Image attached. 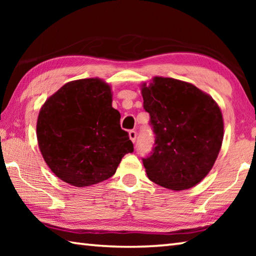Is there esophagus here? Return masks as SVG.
<instances>
[{
  "label": "esophagus",
  "instance_id": "obj_1",
  "mask_svg": "<svg viewBox=\"0 0 256 256\" xmlns=\"http://www.w3.org/2000/svg\"><path fill=\"white\" fill-rule=\"evenodd\" d=\"M128 136H130V138H131V141L133 142V144L136 141V132L134 131V130H131V131L128 132Z\"/></svg>",
  "mask_w": 256,
  "mask_h": 256
}]
</instances>
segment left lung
<instances>
[{
	"instance_id": "obj_1",
	"label": "left lung",
	"mask_w": 256,
	"mask_h": 256,
	"mask_svg": "<svg viewBox=\"0 0 256 256\" xmlns=\"http://www.w3.org/2000/svg\"><path fill=\"white\" fill-rule=\"evenodd\" d=\"M154 146L142 159L149 180L172 190L190 188L214 167L224 138L222 110L188 82L154 76L142 84Z\"/></svg>"
}]
</instances>
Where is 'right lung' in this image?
<instances>
[{
	"instance_id": "obj_1",
	"label": "right lung",
	"mask_w": 256,
	"mask_h": 256,
	"mask_svg": "<svg viewBox=\"0 0 256 256\" xmlns=\"http://www.w3.org/2000/svg\"><path fill=\"white\" fill-rule=\"evenodd\" d=\"M112 89L98 78L68 82L47 99L37 120L40 150L50 170L66 183L84 188L115 174L133 152Z\"/></svg>"
}]
</instances>
